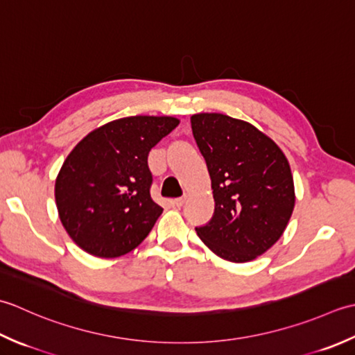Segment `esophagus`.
<instances>
[{
	"label": "esophagus",
	"mask_w": 355,
	"mask_h": 355,
	"mask_svg": "<svg viewBox=\"0 0 355 355\" xmlns=\"http://www.w3.org/2000/svg\"><path fill=\"white\" fill-rule=\"evenodd\" d=\"M173 204H175L178 208H180L185 204V198H178V199L173 200Z\"/></svg>",
	"instance_id": "esophagus-1"
}]
</instances>
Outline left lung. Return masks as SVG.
I'll use <instances>...</instances> for the list:
<instances>
[{
	"mask_svg": "<svg viewBox=\"0 0 355 355\" xmlns=\"http://www.w3.org/2000/svg\"><path fill=\"white\" fill-rule=\"evenodd\" d=\"M191 128L216 202L211 220L196 233L228 262L254 260L279 241L293 214L288 159L271 137L227 114H193Z\"/></svg>",
	"mask_w": 355,
	"mask_h": 355,
	"instance_id": "left-lung-1",
	"label": "left lung"
}]
</instances>
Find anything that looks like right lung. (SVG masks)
Listing matches in <instances>:
<instances>
[{
	"mask_svg": "<svg viewBox=\"0 0 355 355\" xmlns=\"http://www.w3.org/2000/svg\"><path fill=\"white\" fill-rule=\"evenodd\" d=\"M179 124L173 116H128L107 122L70 151L55 180L62 227L96 257L135 250L164 208L151 199L148 153Z\"/></svg>",
	"mask_w": 355,
	"mask_h": 355,
	"instance_id": "add662e5",
	"label": "right lung"
}]
</instances>
